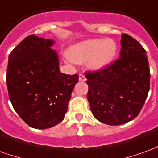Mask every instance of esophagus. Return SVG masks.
Returning <instances> with one entry per match:
<instances>
[{"label": "esophagus", "mask_w": 158, "mask_h": 158, "mask_svg": "<svg viewBox=\"0 0 158 158\" xmlns=\"http://www.w3.org/2000/svg\"><path fill=\"white\" fill-rule=\"evenodd\" d=\"M79 81H82V82H85L86 80L85 76L84 75V74H82V73L79 74Z\"/></svg>", "instance_id": "1"}]
</instances>
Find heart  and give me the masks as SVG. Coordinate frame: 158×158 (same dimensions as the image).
Masks as SVG:
<instances>
[{
	"label": "heart",
	"instance_id": "obj_1",
	"mask_svg": "<svg viewBox=\"0 0 158 158\" xmlns=\"http://www.w3.org/2000/svg\"><path fill=\"white\" fill-rule=\"evenodd\" d=\"M118 51V44L113 39H91L71 46L67 52V56L74 63L86 62L90 70L100 71L114 61Z\"/></svg>",
	"mask_w": 158,
	"mask_h": 158
}]
</instances>
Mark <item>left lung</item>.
Here are the masks:
<instances>
[{"mask_svg": "<svg viewBox=\"0 0 158 158\" xmlns=\"http://www.w3.org/2000/svg\"><path fill=\"white\" fill-rule=\"evenodd\" d=\"M146 53L139 42L123 34L119 59L101 71L86 73L87 100L98 121L120 125L138 116L150 89Z\"/></svg>", "mask_w": 158, "mask_h": 158, "instance_id": "left-lung-1", "label": "left lung"}]
</instances>
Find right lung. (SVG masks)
Returning a JSON list of instances; mask_svg holds the SVG:
<instances>
[{"label": "right lung", "mask_w": 158, "mask_h": 158, "mask_svg": "<svg viewBox=\"0 0 158 158\" xmlns=\"http://www.w3.org/2000/svg\"><path fill=\"white\" fill-rule=\"evenodd\" d=\"M54 40L32 35L8 57L9 99L19 117L35 129H49L64 119L79 75L60 72Z\"/></svg>", "instance_id": "right-lung-1"}]
</instances>
